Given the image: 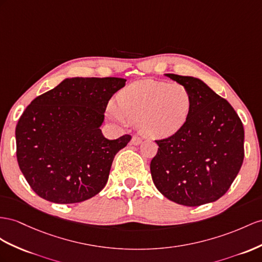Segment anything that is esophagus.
<instances>
[{
  "mask_svg": "<svg viewBox=\"0 0 262 262\" xmlns=\"http://www.w3.org/2000/svg\"><path fill=\"white\" fill-rule=\"evenodd\" d=\"M142 142H143V140H142V138H140V137H138V136H133V138H132V145H134V146H138V145H140V144H142Z\"/></svg>",
  "mask_w": 262,
  "mask_h": 262,
  "instance_id": "esophagus-1",
  "label": "esophagus"
}]
</instances>
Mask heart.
Listing matches in <instances>:
<instances>
[{
  "instance_id": "obj_1",
  "label": "heart",
  "mask_w": 262,
  "mask_h": 262,
  "mask_svg": "<svg viewBox=\"0 0 262 262\" xmlns=\"http://www.w3.org/2000/svg\"><path fill=\"white\" fill-rule=\"evenodd\" d=\"M192 105V94L185 85L142 79L120 91L118 104L110 102L107 114L122 125L137 122L147 137L168 138L185 126Z\"/></svg>"
}]
</instances>
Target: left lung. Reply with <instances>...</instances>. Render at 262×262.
<instances>
[{
	"label": "left lung",
	"instance_id": "obj_1",
	"mask_svg": "<svg viewBox=\"0 0 262 262\" xmlns=\"http://www.w3.org/2000/svg\"><path fill=\"white\" fill-rule=\"evenodd\" d=\"M193 97L187 123L175 135L156 140L150 172L156 188L173 203L196 207L223 197L244 162L245 130L232 106L203 80L165 74Z\"/></svg>",
	"mask_w": 262,
	"mask_h": 262
}]
</instances>
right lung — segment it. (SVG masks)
I'll use <instances>...</instances> for the list:
<instances>
[{"instance_id": "1", "label": "right lung", "mask_w": 262, "mask_h": 262, "mask_svg": "<svg viewBox=\"0 0 262 262\" xmlns=\"http://www.w3.org/2000/svg\"><path fill=\"white\" fill-rule=\"evenodd\" d=\"M118 77L65 78L32 100L16 128L17 163L36 195L56 204L94 197L108 180L116 154L129 135L106 138L100 126Z\"/></svg>"}]
</instances>
